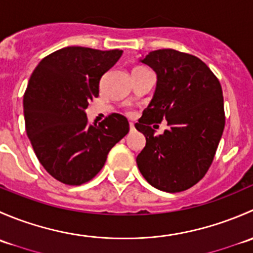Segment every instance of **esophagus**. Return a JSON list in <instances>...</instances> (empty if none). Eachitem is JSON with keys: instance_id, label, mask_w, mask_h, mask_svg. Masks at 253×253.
I'll list each match as a JSON object with an SVG mask.
<instances>
[{"instance_id": "34e87169", "label": "esophagus", "mask_w": 253, "mask_h": 253, "mask_svg": "<svg viewBox=\"0 0 253 253\" xmlns=\"http://www.w3.org/2000/svg\"><path fill=\"white\" fill-rule=\"evenodd\" d=\"M129 129H131V131H134V124H133V122H129Z\"/></svg>"}]
</instances>
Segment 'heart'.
<instances>
[{"instance_id":"obj_1","label":"heart","mask_w":253,"mask_h":253,"mask_svg":"<svg viewBox=\"0 0 253 253\" xmlns=\"http://www.w3.org/2000/svg\"><path fill=\"white\" fill-rule=\"evenodd\" d=\"M137 68H144V67H136V68H134V70H137Z\"/></svg>"}]
</instances>
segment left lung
Instances as JSON below:
<instances>
[{"mask_svg":"<svg viewBox=\"0 0 253 253\" xmlns=\"http://www.w3.org/2000/svg\"><path fill=\"white\" fill-rule=\"evenodd\" d=\"M141 62L157 73L154 96L134 127L145 137L136 162L143 177L160 191H185L202 180L225 126L218 78L196 56L155 50ZM167 119L169 130L155 136L151 125Z\"/></svg>","mask_w":253,"mask_h":253,"instance_id":"left-lung-1","label":"left lung"}]
</instances>
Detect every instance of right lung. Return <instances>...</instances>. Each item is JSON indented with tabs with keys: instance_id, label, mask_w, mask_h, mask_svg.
<instances>
[{
	"instance_id": "add662e5",
	"label": "right lung",
	"mask_w": 253,
	"mask_h": 253,
	"mask_svg": "<svg viewBox=\"0 0 253 253\" xmlns=\"http://www.w3.org/2000/svg\"><path fill=\"white\" fill-rule=\"evenodd\" d=\"M122 52L63 47L42 58L30 76L23 98L25 131L40 164L65 185L90 181L111 148L128 133L122 115L89 125L85 114L89 101L99 95L101 77Z\"/></svg>"
}]
</instances>
